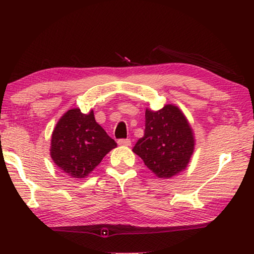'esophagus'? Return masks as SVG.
Instances as JSON below:
<instances>
[{
  "label": "esophagus",
  "instance_id": "34e87169",
  "mask_svg": "<svg viewBox=\"0 0 254 254\" xmlns=\"http://www.w3.org/2000/svg\"><path fill=\"white\" fill-rule=\"evenodd\" d=\"M119 145H124V147H130L131 145V140L130 139H120L118 141Z\"/></svg>",
  "mask_w": 254,
  "mask_h": 254
}]
</instances>
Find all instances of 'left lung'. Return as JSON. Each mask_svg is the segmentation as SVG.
<instances>
[{
    "mask_svg": "<svg viewBox=\"0 0 254 254\" xmlns=\"http://www.w3.org/2000/svg\"><path fill=\"white\" fill-rule=\"evenodd\" d=\"M194 149V132L178 106L145 110L144 135L132 151L158 178L168 179L186 169Z\"/></svg>",
    "mask_w": 254,
    "mask_h": 254,
    "instance_id": "1",
    "label": "left lung"
}]
</instances>
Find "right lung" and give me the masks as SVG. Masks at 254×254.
Wrapping results in <instances>:
<instances>
[{
    "label": "right lung",
    "instance_id": "add662e5",
    "mask_svg": "<svg viewBox=\"0 0 254 254\" xmlns=\"http://www.w3.org/2000/svg\"><path fill=\"white\" fill-rule=\"evenodd\" d=\"M117 142L95 121L94 112L68 110L51 135L50 156L55 165L71 178H86Z\"/></svg>",
    "mask_w": 254,
    "mask_h": 254
}]
</instances>
